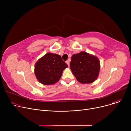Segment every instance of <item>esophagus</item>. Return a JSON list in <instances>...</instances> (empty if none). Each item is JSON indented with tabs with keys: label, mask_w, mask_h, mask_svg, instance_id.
<instances>
[{
	"label": "esophagus",
	"mask_w": 131,
	"mask_h": 131,
	"mask_svg": "<svg viewBox=\"0 0 131 131\" xmlns=\"http://www.w3.org/2000/svg\"><path fill=\"white\" fill-rule=\"evenodd\" d=\"M70 59H68L66 61V64L68 65V66H69V65H70Z\"/></svg>",
	"instance_id": "esophagus-1"
}]
</instances>
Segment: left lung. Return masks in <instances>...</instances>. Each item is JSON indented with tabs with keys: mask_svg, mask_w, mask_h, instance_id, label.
Here are the masks:
<instances>
[{
	"mask_svg": "<svg viewBox=\"0 0 131 131\" xmlns=\"http://www.w3.org/2000/svg\"><path fill=\"white\" fill-rule=\"evenodd\" d=\"M70 69L78 81L89 84L98 77L100 65L98 58L85 51L74 54L71 57Z\"/></svg>",
	"mask_w": 131,
	"mask_h": 131,
	"instance_id": "8db88e82",
	"label": "left lung"
}]
</instances>
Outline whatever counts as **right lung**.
Masks as SVG:
<instances>
[{
    "label": "right lung",
    "instance_id": "1",
    "mask_svg": "<svg viewBox=\"0 0 131 131\" xmlns=\"http://www.w3.org/2000/svg\"><path fill=\"white\" fill-rule=\"evenodd\" d=\"M67 67L60 55L47 53L36 63L34 73L40 83L51 85L59 80L63 71Z\"/></svg>",
    "mask_w": 131,
    "mask_h": 131
}]
</instances>
